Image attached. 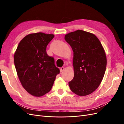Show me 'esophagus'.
Listing matches in <instances>:
<instances>
[{"mask_svg": "<svg viewBox=\"0 0 124 124\" xmlns=\"http://www.w3.org/2000/svg\"><path fill=\"white\" fill-rule=\"evenodd\" d=\"M64 70H65V68L63 67H62V68L60 69V71H61V72H63V71H64Z\"/></svg>", "mask_w": 124, "mask_h": 124, "instance_id": "34e87169", "label": "esophagus"}]
</instances>
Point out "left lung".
<instances>
[{"mask_svg": "<svg viewBox=\"0 0 124 124\" xmlns=\"http://www.w3.org/2000/svg\"><path fill=\"white\" fill-rule=\"evenodd\" d=\"M65 40L73 52L71 91L80 96L91 94L99 87L106 69L107 56L102 44L94 34L82 30L67 33Z\"/></svg>", "mask_w": 124, "mask_h": 124, "instance_id": "1", "label": "left lung"}]
</instances>
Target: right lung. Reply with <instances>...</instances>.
Here are the masks:
<instances>
[{
  "mask_svg": "<svg viewBox=\"0 0 124 124\" xmlns=\"http://www.w3.org/2000/svg\"><path fill=\"white\" fill-rule=\"evenodd\" d=\"M53 34L37 32L26 36L18 44L14 62L18 78L24 88L32 96L39 97L49 92L59 69L53 57L48 56L46 46Z\"/></svg>",
  "mask_w": 124,
  "mask_h": 124,
  "instance_id": "1",
  "label": "right lung"
}]
</instances>
